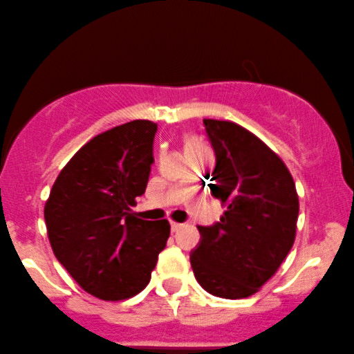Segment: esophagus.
Returning a JSON list of instances; mask_svg holds the SVG:
<instances>
[{"label": "esophagus", "mask_w": 354, "mask_h": 354, "mask_svg": "<svg viewBox=\"0 0 354 354\" xmlns=\"http://www.w3.org/2000/svg\"><path fill=\"white\" fill-rule=\"evenodd\" d=\"M181 227H183V225H181V223H176V221H171V230H173V232H178Z\"/></svg>", "instance_id": "34e87169"}]
</instances>
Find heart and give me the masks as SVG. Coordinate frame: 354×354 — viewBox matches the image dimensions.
Here are the masks:
<instances>
[{
    "mask_svg": "<svg viewBox=\"0 0 354 354\" xmlns=\"http://www.w3.org/2000/svg\"><path fill=\"white\" fill-rule=\"evenodd\" d=\"M198 145H200V142H198L195 138H186V141H185V149H188V147H193V146H198Z\"/></svg>",
    "mask_w": 354,
    "mask_h": 354,
    "instance_id": "b5f03b06",
    "label": "heart"
}]
</instances>
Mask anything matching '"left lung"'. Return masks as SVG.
<instances>
[{
	"label": "left lung",
	"mask_w": 354,
	"mask_h": 354,
	"mask_svg": "<svg viewBox=\"0 0 354 354\" xmlns=\"http://www.w3.org/2000/svg\"><path fill=\"white\" fill-rule=\"evenodd\" d=\"M216 154L209 189L225 208L198 227L189 255L198 284L216 297L254 296L294 245L299 196L292 174L262 139L230 120L203 119Z\"/></svg>",
	"instance_id": "8db88e82"
}]
</instances>
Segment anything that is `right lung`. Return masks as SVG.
Wrapping results in <instances>:
<instances>
[{
	"label": "right lung",
	"instance_id": "1",
	"mask_svg": "<svg viewBox=\"0 0 354 354\" xmlns=\"http://www.w3.org/2000/svg\"><path fill=\"white\" fill-rule=\"evenodd\" d=\"M158 124L138 119L97 134L73 154L45 203L50 245L85 292L124 301L149 284L169 221L139 218Z\"/></svg>",
	"mask_w": 354,
	"mask_h": 354
}]
</instances>
